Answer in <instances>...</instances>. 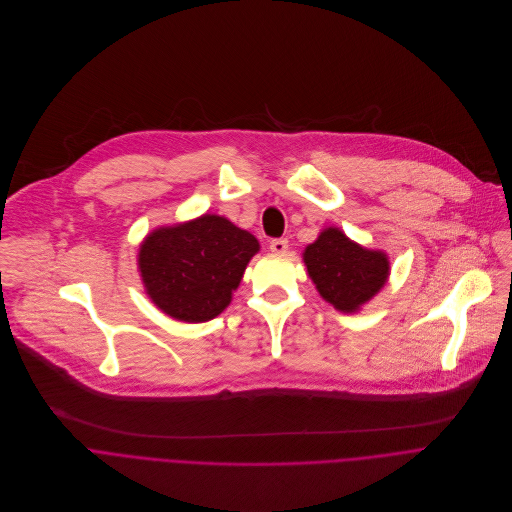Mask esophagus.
Here are the masks:
<instances>
[{
	"instance_id": "34e87169",
	"label": "esophagus",
	"mask_w": 512,
	"mask_h": 512,
	"mask_svg": "<svg viewBox=\"0 0 512 512\" xmlns=\"http://www.w3.org/2000/svg\"><path fill=\"white\" fill-rule=\"evenodd\" d=\"M270 250L276 252V254H282L288 250V240L286 238H274L270 240Z\"/></svg>"
}]
</instances>
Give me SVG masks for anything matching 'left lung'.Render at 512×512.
Returning a JSON list of instances; mask_svg holds the SVG:
<instances>
[{
  "label": "left lung",
  "instance_id": "left-lung-1",
  "mask_svg": "<svg viewBox=\"0 0 512 512\" xmlns=\"http://www.w3.org/2000/svg\"><path fill=\"white\" fill-rule=\"evenodd\" d=\"M304 264L317 290L335 309L357 311L387 280L385 254L365 250L341 230H325L315 244L304 250Z\"/></svg>",
  "mask_w": 512,
  "mask_h": 512
}]
</instances>
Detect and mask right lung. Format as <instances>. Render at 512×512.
Returning a JSON list of instances; mask_svg holds the SVG:
<instances>
[{
  "instance_id": "add662e5",
  "label": "right lung",
  "mask_w": 512,
  "mask_h": 512,
  "mask_svg": "<svg viewBox=\"0 0 512 512\" xmlns=\"http://www.w3.org/2000/svg\"><path fill=\"white\" fill-rule=\"evenodd\" d=\"M258 240L220 216L161 228L139 250L145 288L163 313L185 323L218 317L232 300Z\"/></svg>"
}]
</instances>
